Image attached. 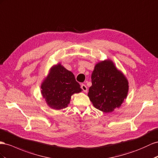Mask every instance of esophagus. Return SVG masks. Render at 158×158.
<instances>
[{
  "label": "esophagus",
  "mask_w": 158,
  "mask_h": 158,
  "mask_svg": "<svg viewBox=\"0 0 158 158\" xmlns=\"http://www.w3.org/2000/svg\"><path fill=\"white\" fill-rule=\"evenodd\" d=\"M81 88L82 89V90L85 92H86L88 91V88L86 87V86L85 84H82L81 85Z\"/></svg>",
  "instance_id": "34e87169"
}]
</instances>
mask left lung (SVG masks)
Returning a JSON list of instances; mask_svg holds the SVG:
<instances>
[{"mask_svg":"<svg viewBox=\"0 0 158 158\" xmlns=\"http://www.w3.org/2000/svg\"><path fill=\"white\" fill-rule=\"evenodd\" d=\"M88 96L94 106L111 112L121 106L128 92V82L111 60L98 63L92 76Z\"/></svg>","mask_w":158,"mask_h":158,"instance_id":"left-lung-1","label":"left lung"}]
</instances>
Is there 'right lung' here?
I'll use <instances>...</instances> for the list:
<instances>
[{"mask_svg": "<svg viewBox=\"0 0 158 158\" xmlns=\"http://www.w3.org/2000/svg\"><path fill=\"white\" fill-rule=\"evenodd\" d=\"M41 88V93L47 104L55 110L67 107L71 96L82 90L73 73L60 64L51 69Z\"/></svg>", "mask_w": 158, "mask_h": 158, "instance_id": "add662e5", "label": "right lung"}]
</instances>
